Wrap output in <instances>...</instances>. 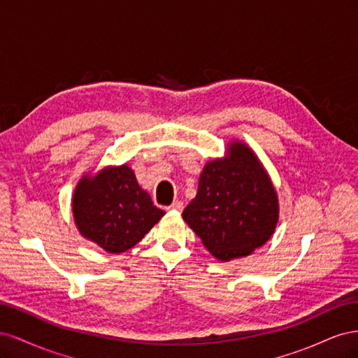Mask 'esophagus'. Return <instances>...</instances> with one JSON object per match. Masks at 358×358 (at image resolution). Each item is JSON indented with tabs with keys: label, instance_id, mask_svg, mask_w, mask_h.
Here are the masks:
<instances>
[{
	"label": "esophagus",
	"instance_id": "34e87169",
	"mask_svg": "<svg viewBox=\"0 0 358 358\" xmlns=\"http://www.w3.org/2000/svg\"><path fill=\"white\" fill-rule=\"evenodd\" d=\"M169 210L171 209V210H178V212H180L182 209H183V203L182 201H179V200H176V201H173L169 208H167Z\"/></svg>",
	"mask_w": 358,
	"mask_h": 358
}]
</instances>
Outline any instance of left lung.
I'll return each instance as SVG.
<instances>
[{"instance_id": "left-lung-1", "label": "left lung", "mask_w": 358, "mask_h": 358, "mask_svg": "<svg viewBox=\"0 0 358 358\" xmlns=\"http://www.w3.org/2000/svg\"><path fill=\"white\" fill-rule=\"evenodd\" d=\"M182 216L215 258L230 262L252 254L272 237L278 194L254 150L234 140L227 157L203 167L197 196Z\"/></svg>"}]
</instances>
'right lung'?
Segmentation results:
<instances>
[{"mask_svg": "<svg viewBox=\"0 0 358 358\" xmlns=\"http://www.w3.org/2000/svg\"><path fill=\"white\" fill-rule=\"evenodd\" d=\"M164 213L127 164L85 175L73 194L79 233L110 254H122L138 243Z\"/></svg>", "mask_w": 358, "mask_h": 358, "instance_id": "1", "label": "right lung"}]
</instances>
